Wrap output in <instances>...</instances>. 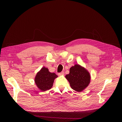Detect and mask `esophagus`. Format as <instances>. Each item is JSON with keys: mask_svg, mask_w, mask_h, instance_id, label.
<instances>
[{"mask_svg": "<svg viewBox=\"0 0 122 122\" xmlns=\"http://www.w3.org/2000/svg\"><path fill=\"white\" fill-rule=\"evenodd\" d=\"M64 75V72L63 71L61 72V73H58V75H59V76H61V75Z\"/></svg>", "mask_w": 122, "mask_h": 122, "instance_id": "esophagus-1", "label": "esophagus"}]
</instances>
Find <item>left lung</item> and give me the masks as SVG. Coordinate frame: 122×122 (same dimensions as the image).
Listing matches in <instances>:
<instances>
[{
	"instance_id": "1",
	"label": "left lung",
	"mask_w": 122,
	"mask_h": 122,
	"mask_svg": "<svg viewBox=\"0 0 122 122\" xmlns=\"http://www.w3.org/2000/svg\"><path fill=\"white\" fill-rule=\"evenodd\" d=\"M71 88L80 92L86 88L90 82V75L87 71L79 65H75L70 69V73L65 76Z\"/></svg>"
}]
</instances>
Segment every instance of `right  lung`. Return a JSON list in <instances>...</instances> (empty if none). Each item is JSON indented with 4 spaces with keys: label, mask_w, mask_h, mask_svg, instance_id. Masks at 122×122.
Instances as JSON below:
<instances>
[{
    "label": "right lung",
    "mask_w": 122,
    "mask_h": 122,
    "mask_svg": "<svg viewBox=\"0 0 122 122\" xmlns=\"http://www.w3.org/2000/svg\"><path fill=\"white\" fill-rule=\"evenodd\" d=\"M57 76L54 73L49 72L47 68L43 67L37 73L35 81L38 88L41 91H46L52 87L54 80Z\"/></svg>",
    "instance_id": "1"
}]
</instances>
